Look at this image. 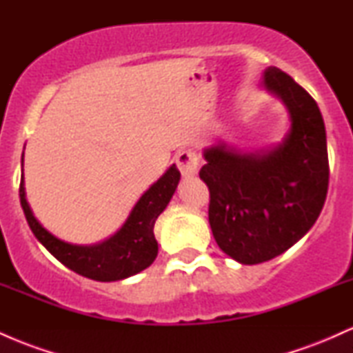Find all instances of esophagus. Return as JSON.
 Masks as SVG:
<instances>
[{"instance_id":"esophagus-1","label":"esophagus","mask_w":353,"mask_h":353,"mask_svg":"<svg viewBox=\"0 0 353 353\" xmlns=\"http://www.w3.org/2000/svg\"><path fill=\"white\" fill-rule=\"evenodd\" d=\"M176 164L184 177H194L199 171V157L190 149H184L176 156Z\"/></svg>"}]
</instances>
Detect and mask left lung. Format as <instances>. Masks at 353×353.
I'll list each match as a JSON object with an SVG mask.
<instances>
[{"label":"left lung","instance_id":"obj_1","mask_svg":"<svg viewBox=\"0 0 353 353\" xmlns=\"http://www.w3.org/2000/svg\"><path fill=\"white\" fill-rule=\"evenodd\" d=\"M257 86L287 109L285 134L252 151L219 139L202 149L205 164L199 172L210 192L214 239L244 265L270 261L297 244L320 216L329 188L325 124L317 103L274 66Z\"/></svg>","mask_w":353,"mask_h":353}]
</instances>
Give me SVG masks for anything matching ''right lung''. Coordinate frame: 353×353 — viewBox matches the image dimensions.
<instances>
[{"label": "right lung", "mask_w": 353, "mask_h": 353, "mask_svg": "<svg viewBox=\"0 0 353 353\" xmlns=\"http://www.w3.org/2000/svg\"><path fill=\"white\" fill-rule=\"evenodd\" d=\"M23 163L24 151L21 168ZM179 181V169L176 168V164H172L139 197L124 224L112 236L96 242V244L86 245L71 244V242L52 236L50 230L43 228L41 222L34 217L33 210L28 204L24 174L21 177V185H19V201H21L28 225L33 230L34 237L58 259L61 264L83 277L92 279V281L114 282L139 274L141 270L148 269L154 262L157 255L154 224L171 202Z\"/></svg>", "instance_id": "obj_1"}]
</instances>
